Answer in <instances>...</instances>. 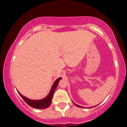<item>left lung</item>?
Listing matches in <instances>:
<instances>
[{"mask_svg": "<svg viewBox=\"0 0 127 127\" xmlns=\"http://www.w3.org/2000/svg\"><path fill=\"white\" fill-rule=\"evenodd\" d=\"M74 104H75V106H78V107H81V106H79V105H78V104H75V103H74Z\"/></svg>", "mask_w": 127, "mask_h": 127, "instance_id": "8db88e82", "label": "left lung"}]
</instances>
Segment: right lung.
I'll use <instances>...</instances> for the list:
<instances>
[{
	"label": "right lung",
	"instance_id": "add662e5",
	"mask_svg": "<svg viewBox=\"0 0 127 127\" xmlns=\"http://www.w3.org/2000/svg\"><path fill=\"white\" fill-rule=\"evenodd\" d=\"M62 79V78H58L56 81H55L53 85H52L51 90L50 92H49V94L46 96L45 98L42 100H30V99L26 98V97L21 95L19 92H18L19 95L21 96V97L23 100H24V101L27 103V104H29V106H31L32 107L35 109H46L47 107H48L51 104V101H52V96H53L54 93L55 89L57 88V86L58 84H59V81Z\"/></svg>",
	"mask_w": 127,
	"mask_h": 127
}]
</instances>
